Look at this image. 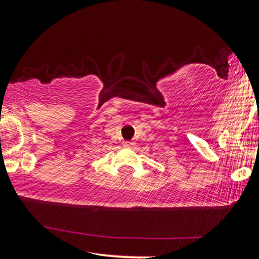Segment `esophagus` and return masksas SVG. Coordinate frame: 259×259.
<instances>
[{"label":"esophagus","instance_id":"esophagus-1","mask_svg":"<svg viewBox=\"0 0 259 259\" xmlns=\"http://www.w3.org/2000/svg\"><path fill=\"white\" fill-rule=\"evenodd\" d=\"M122 145H124L125 148H135V146H137V143L135 142H124L122 143Z\"/></svg>","mask_w":259,"mask_h":259}]
</instances>
